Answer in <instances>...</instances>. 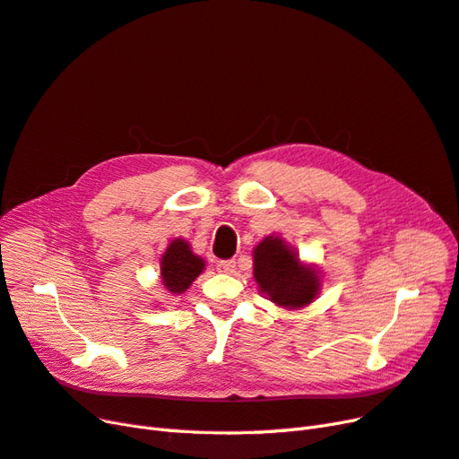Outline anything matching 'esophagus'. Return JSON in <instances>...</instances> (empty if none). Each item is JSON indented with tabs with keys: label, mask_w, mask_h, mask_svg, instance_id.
Segmentation results:
<instances>
[{
	"label": "esophagus",
	"mask_w": 459,
	"mask_h": 459,
	"mask_svg": "<svg viewBox=\"0 0 459 459\" xmlns=\"http://www.w3.org/2000/svg\"><path fill=\"white\" fill-rule=\"evenodd\" d=\"M216 270L221 273H231L235 270V260H220L216 264Z\"/></svg>",
	"instance_id": "1"
}]
</instances>
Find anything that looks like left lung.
I'll return each mask as SVG.
<instances>
[{
	"mask_svg": "<svg viewBox=\"0 0 459 459\" xmlns=\"http://www.w3.org/2000/svg\"><path fill=\"white\" fill-rule=\"evenodd\" d=\"M255 280L264 295L287 308L307 307L319 290L317 272L302 266L280 238H266L255 248Z\"/></svg>",
	"mask_w": 459,
	"mask_h": 459,
	"instance_id": "left-lung-1",
	"label": "left lung"
}]
</instances>
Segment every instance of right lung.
I'll list each match as a JSON object with an SVG mask.
<instances>
[{"label":"right lung","mask_w":459,"mask_h":459,"mask_svg":"<svg viewBox=\"0 0 459 459\" xmlns=\"http://www.w3.org/2000/svg\"><path fill=\"white\" fill-rule=\"evenodd\" d=\"M203 258L193 255L184 239H174L160 260L162 285L174 295L184 293L195 281V277L203 272Z\"/></svg>","instance_id":"right-lung-1"}]
</instances>
